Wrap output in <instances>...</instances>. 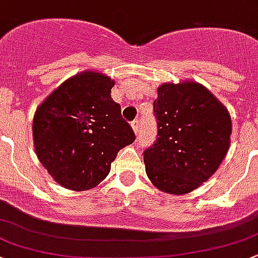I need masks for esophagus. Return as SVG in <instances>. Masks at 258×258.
I'll return each instance as SVG.
<instances>
[{
  "label": "esophagus",
  "instance_id": "1",
  "mask_svg": "<svg viewBox=\"0 0 258 258\" xmlns=\"http://www.w3.org/2000/svg\"><path fill=\"white\" fill-rule=\"evenodd\" d=\"M131 126H132V128H134L135 134L138 135V130H140V121L135 120V121L131 123Z\"/></svg>",
  "mask_w": 258,
  "mask_h": 258
}]
</instances>
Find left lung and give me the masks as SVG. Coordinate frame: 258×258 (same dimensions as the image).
I'll return each instance as SVG.
<instances>
[{
  "label": "left lung",
  "mask_w": 258,
  "mask_h": 258,
  "mask_svg": "<svg viewBox=\"0 0 258 258\" xmlns=\"http://www.w3.org/2000/svg\"><path fill=\"white\" fill-rule=\"evenodd\" d=\"M153 112L157 140L143 152L146 173L162 191L189 193L216 172L229 151V112L193 81L159 86Z\"/></svg>",
  "instance_id": "left-lung-1"
}]
</instances>
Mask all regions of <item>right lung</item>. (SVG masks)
Wrapping results in <instances>:
<instances>
[{
	"instance_id": "add662e5",
	"label": "right lung",
	"mask_w": 258,
	"mask_h": 258,
	"mask_svg": "<svg viewBox=\"0 0 258 258\" xmlns=\"http://www.w3.org/2000/svg\"><path fill=\"white\" fill-rule=\"evenodd\" d=\"M113 81L86 72L64 81L37 108L33 140L38 159L56 183L86 190L104 180L118 151L136 135L111 99Z\"/></svg>"
}]
</instances>
